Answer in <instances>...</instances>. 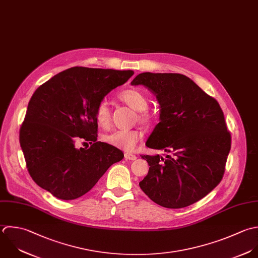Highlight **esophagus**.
I'll return each mask as SVG.
<instances>
[{
  "instance_id": "obj_1",
  "label": "esophagus",
  "mask_w": 258,
  "mask_h": 258,
  "mask_svg": "<svg viewBox=\"0 0 258 258\" xmlns=\"http://www.w3.org/2000/svg\"><path fill=\"white\" fill-rule=\"evenodd\" d=\"M124 158L126 159V160H131V161H135V160H137V156L136 155H134V154H131V153H125L124 154Z\"/></svg>"
}]
</instances>
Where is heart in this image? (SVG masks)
<instances>
[{"mask_svg":"<svg viewBox=\"0 0 258 258\" xmlns=\"http://www.w3.org/2000/svg\"><path fill=\"white\" fill-rule=\"evenodd\" d=\"M119 100L124 102L133 109L139 110L138 117L141 121L151 124L156 121L157 114L153 110L147 108L149 101L147 96L137 88H128L118 94ZM95 119L101 127H107L110 124V109L105 101L98 103L95 109ZM143 134L139 128L133 130H116L102 137V141L114 148L123 151H133L142 139Z\"/></svg>","mask_w":258,"mask_h":258,"instance_id":"obj_1","label":"heart"}]
</instances>
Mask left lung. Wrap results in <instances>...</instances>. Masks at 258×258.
I'll return each instance as SVG.
<instances>
[{"label":"left lung","instance_id":"obj_1","mask_svg":"<svg viewBox=\"0 0 258 258\" xmlns=\"http://www.w3.org/2000/svg\"><path fill=\"white\" fill-rule=\"evenodd\" d=\"M132 84H143L156 94L161 121L147 147L166 152L142 155L150 169L141 189L166 208L196 203L221 182L231 149L220 104L183 74L144 72Z\"/></svg>","mask_w":258,"mask_h":258}]
</instances>
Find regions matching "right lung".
I'll use <instances>...</instances> for the list:
<instances>
[{
	"label": "right lung",
	"mask_w": 258,
	"mask_h": 258,
	"mask_svg": "<svg viewBox=\"0 0 258 258\" xmlns=\"http://www.w3.org/2000/svg\"><path fill=\"white\" fill-rule=\"evenodd\" d=\"M133 70L71 67L33 93L20 127V145L33 181L62 200L86 194L106 170L123 158L117 148L97 142L95 109ZM79 140L89 148H76ZM87 144V143H86Z\"/></svg>",
	"instance_id": "add662e5"
}]
</instances>
